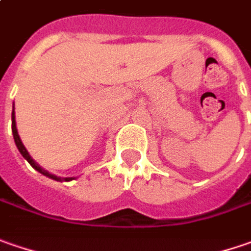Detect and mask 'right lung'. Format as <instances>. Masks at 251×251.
<instances>
[{
  "label": "right lung",
  "mask_w": 251,
  "mask_h": 251,
  "mask_svg": "<svg viewBox=\"0 0 251 251\" xmlns=\"http://www.w3.org/2000/svg\"><path fill=\"white\" fill-rule=\"evenodd\" d=\"M12 135H14V140H15V145H17L18 150H19V153L24 156V158L26 160L27 163L33 167V169L39 171L40 174H43V176H46V177H49L51 180H56V181H71V180H75V177H57V176H54V174H50L48 170H45L43 167H40L38 163L33 160V158L30 157V154L27 153L26 147L24 146V143H22V140H21V137L18 135V129H17V121H15V108L12 109Z\"/></svg>",
  "instance_id": "right-lung-1"
}]
</instances>
